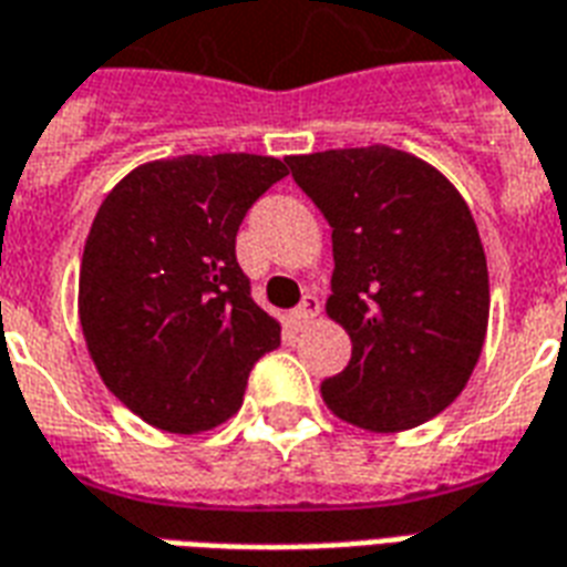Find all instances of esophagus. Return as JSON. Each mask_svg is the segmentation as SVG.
I'll list each match as a JSON object with an SVG mask.
<instances>
[{"instance_id": "1", "label": "esophagus", "mask_w": 567, "mask_h": 567, "mask_svg": "<svg viewBox=\"0 0 567 567\" xmlns=\"http://www.w3.org/2000/svg\"><path fill=\"white\" fill-rule=\"evenodd\" d=\"M318 309H321V303H318V297L306 295L303 300H300V306L288 312V324L295 327V330H303V327L318 316Z\"/></svg>"}]
</instances>
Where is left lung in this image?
Segmentation results:
<instances>
[{"label":"left lung","mask_w":567,"mask_h":567,"mask_svg":"<svg viewBox=\"0 0 567 567\" xmlns=\"http://www.w3.org/2000/svg\"><path fill=\"white\" fill-rule=\"evenodd\" d=\"M288 167L333 228L327 316L351 337L348 367L321 384L327 409L369 433L421 426L484 348L489 279L472 213L433 165L381 144Z\"/></svg>","instance_id":"1"}]
</instances>
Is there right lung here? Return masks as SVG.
Here are the masks:
<instances>
[{"label":"right lung","mask_w":567,"mask_h":567,"mask_svg":"<svg viewBox=\"0 0 567 567\" xmlns=\"http://www.w3.org/2000/svg\"><path fill=\"white\" fill-rule=\"evenodd\" d=\"M288 167L270 155H179L134 167L95 213L81 327L116 400L167 433L237 414L279 321L251 300L237 230Z\"/></svg>","instance_id":"add662e5"}]
</instances>
